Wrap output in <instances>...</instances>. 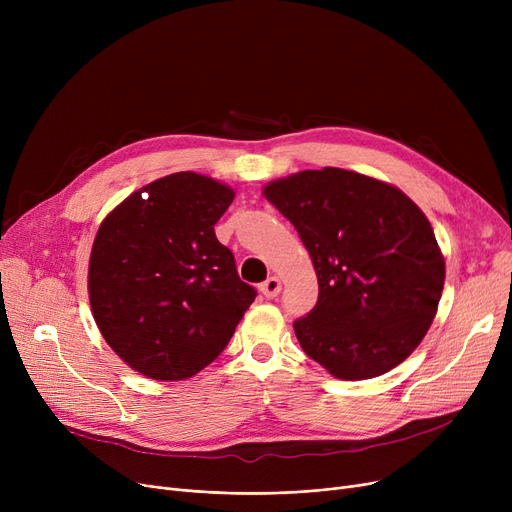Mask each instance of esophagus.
Returning <instances> with one entry per match:
<instances>
[{
    "label": "esophagus",
    "instance_id": "1",
    "mask_svg": "<svg viewBox=\"0 0 512 512\" xmlns=\"http://www.w3.org/2000/svg\"><path fill=\"white\" fill-rule=\"evenodd\" d=\"M259 290H261V294L265 299H276L278 294H280V290H282V282L276 278V276H272V278H267L261 286H259Z\"/></svg>",
    "mask_w": 512,
    "mask_h": 512
}]
</instances>
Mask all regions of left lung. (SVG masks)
<instances>
[{"mask_svg": "<svg viewBox=\"0 0 512 512\" xmlns=\"http://www.w3.org/2000/svg\"><path fill=\"white\" fill-rule=\"evenodd\" d=\"M311 255L319 297L294 321L303 351L340 380L405 361L436 317L444 257L425 213L400 188L340 168L263 188Z\"/></svg>", "mask_w": 512, "mask_h": 512, "instance_id": "1", "label": "left lung"}]
</instances>
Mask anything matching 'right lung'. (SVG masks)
Listing matches in <instances>:
<instances>
[{"label": "right lung", "instance_id": "add662e5", "mask_svg": "<svg viewBox=\"0 0 512 512\" xmlns=\"http://www.w3.org/2000/svg\"><path fill=\"white\" fill-rule=\"evenodd\" d=\"M232 199L218 180L176 172L126 197L97 230L89 259L95 324L145 378H193L218 359L257 297L215 238Z\"/></svg>", "mask_w": 512, "mask_h": 512}]
</instances>
